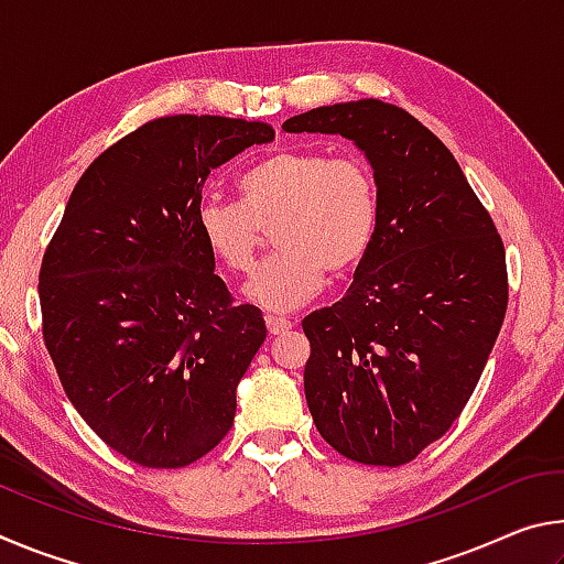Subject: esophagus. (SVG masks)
Masks as SVG:
<instances>
[{
    "mask_svg": "<svg viewBox=\"0 0 564 564\" xmlns=\"http://www.w3.org/2000/svg\"><path fill=\"white\" fill-rule=\"evenodd\" d=\"M265 328H269L271 336H281V333L291 330V321L279 318V316H265Z\"/></svg>",
    "mask_w": 564,
    "mask_h": 564,
    "instance_id": "esophagus-1",
    "label": "esophagus"
}]
</instances>
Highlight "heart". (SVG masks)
<instances>
[{
    "instance_id": "heart-1",
    "label": "heart",
    "mask_w": 564,
    "mask_h": 564,
    "mask_svg": "<svg viewBox=\"0 0 564 564\" xmlns=\"http://www.w3.org/2000/svg\"><path fill=\"white\" fill-rule=\"evenodd\" d=\"M241 204L208 198L198 208V236L228 273H248L263 231L279 256L246 285V299L271 313H289L316 299L326 271L346 275L368 259L380 228L373 169L356 156L281 149L238 181Z\"/></svg>"
}]
</instances>
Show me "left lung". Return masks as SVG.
<instances>
[{
  "instance_id": "left-lung-1",
  "label": "left lung",
  "mask_w": 564,
  "mask_h": 564,
  "mask_svg": "<svg viewBox=\"0 0 564 564\" xmlns=\"http://www.w3.org/2000/svg\"><path fill=\"white\" fill-rule=\"evenodd\" d=\"M289 133H338L366 154L380 228L346 299L303 318V388L348 460L403 465L463 413L508 311L505 246L431 129L378 99L318 107Z\"/></svg>"
}]
</instances>
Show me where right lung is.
Listing matches in <instances>:
<instances>
[{
	"instance_id": "add662e5",
	"label": "right lung",
	"mask_w": 564,
	"mask_h": 564,
	"mask_svg": "<svg viewBox=\"0 0 564 564\" xmlns=\"http://www.w3.org/2000/svg\"><path fill=\"white\" fill-rule=\"evenodd\" d=\"M269 141L261 121H149L84 171L46 248V350L76 413L133 463L184 467L231 431L265 321L214 273L198 208L214 169Z\"/></svg>"
}]
</instances>
